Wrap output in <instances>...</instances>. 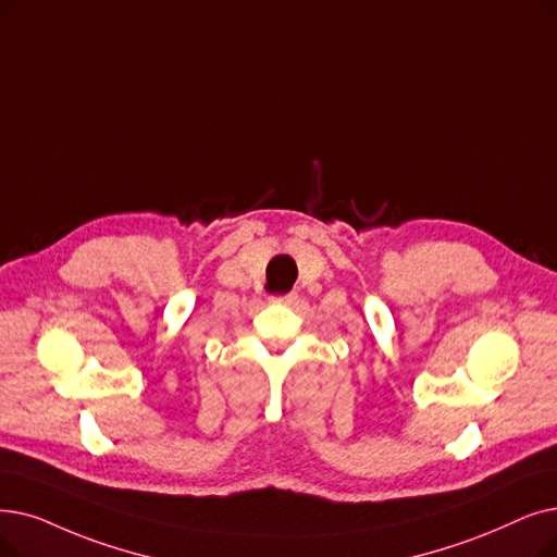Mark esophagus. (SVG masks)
I'll list each match as a JSON object with an SVG mask.
<instances>
[{"instance_id":"esophagus-1","label":"esophagus","mask_w":557,"mask_h":557,"mask_svg":"<svg viewBox=\"0 0 557 557\" xmlns=\"http://www.w3.org/2000/svg\"><path fill=\"white\" fill-rule=\"evenodd\" d=\"M275 302H284V305H296V300H298V294L296 292H292V294H284V296H277V298H273Z\"/></svg>"}]
</instances>
